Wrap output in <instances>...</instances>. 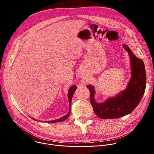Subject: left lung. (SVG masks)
<instances>
[{"label": "left lung", "instance_id": "obj_1", "mask_svg": "<svg viewBox=\"0 0 154 154\" xmlns=\"http://www.w3.org/2000/svg\"><path fill=\"white\" fill-rule=\"evenodd\" d=\"M123 48L130 56L131 67V77L126 90L116 97L99 103L94 100V88L91 85L86 86L90 93L93 110L102 119L119 118L130 114L139 104L145 91L146 74L144 62L138 58L127 45H124Z\"/></svg>", "mask_w": 154, "mask_h": 154}]
</instances>
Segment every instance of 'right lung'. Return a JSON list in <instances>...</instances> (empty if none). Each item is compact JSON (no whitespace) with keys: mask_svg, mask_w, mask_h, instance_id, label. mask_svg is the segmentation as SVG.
Listing matches in <instances>:
<instances>
[{"mask_svg":"<svg viewBox=\"0 0 154 154\" xmlns=\"http://www.w3.org/2000/svg\"><path fill=\"white\" fill-rule=\"evenodd\" d=\"M77 86L74 85L72 86H71L69 90V91H68V99H69V105H70V108H69V110L68 112V113H67V115H66L65 116H64L63 117L60 118V119H56V120H54V121H48L47 122H51V123H55V122H62V121H65L66 119L69 115H70V113H71V100H72V96H73V94L74 93L75 90L77 89ZM32 119L35 120V121H36V119H35L34 118H32Z\"/></svg>","mask_w":154,"mask_h":154,"instance_id":"add662e5","label":"right lung"}]
</instances>
